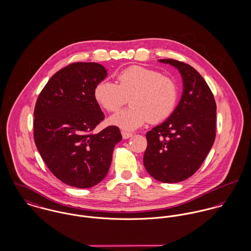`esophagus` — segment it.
<instances>
[{"label": "esophagus", "instance_id": "esophagus-1", "mask_svg": "<svg viewBox=\"0 0 251 251\" xmlns=\"http://www.w3.org/2000/svg\"><path fill=\"white\" fill-rule=\"evenodd\" d=\"M122 136H123L124 139H128V138H130L132 136V133L125 131V130H122Z\"/></svg>", "mask_w": 251, "mask_h": 251}]
</instances>
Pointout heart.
<instances>
[{"label": "heart", "mask_w": 251, "mask_h": 251, "mask_svg": "<svg viewBox=\"0 0 251 251\" xmlns=\"http://www.w3.org/2000/svg\"><path fill=\"white\" fill-rule=\"evenodd\" d=\"M117 85L107 80L95 88L97 101L116 112L129 99L130 106L113 115L109 122L126 130H133L147 122L159 123L167 119L177 104L179 90L176 82L155 70L132 66L117 75Z\"/></svg>", "instance_id": "obj_1"}]
</instances>
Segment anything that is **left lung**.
I'll list each match as a JSON object with an SVG mask.
<instances>
[{
  "mask_svg": "<svg viewBox=\"0 0 251 251\" xmlns=\"http://www.w3.org/2000/svg\"><path fill=\"white\" fill-rule=\"evenodd\" d=\"M158 62L179 71L183 89L169 118L147 132L144 166L153 179L172 183L192 176L211 151L216 104L208 84L191 66L172 59Z\"/></svg>",
  "mask_w": 251,
  "mask_h": 251,
  "instance_id": "left-lung-1",
  "label": "left lung"
}]
</instances>
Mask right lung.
Returning a JSON list of instances; mask_svg holds the SVG:
<instances>
[{"mask_svg": "<svg viewBox=\"0 0 251 251\" xmlns=\"http://www.w3.org/2000/svg\"><path fill=\"white\" fill-rule=\"evenodd\" d=\"M107 76L97 63H73L56 72L36 100L34 138L49 168L63 182L92 187L107 175L119 127L92 131L104 119L95 98V88Z\"/></svg>", "mask_w": 251, "mask_h": 251, "instance_id": "add662e5", "label": "right lung"}]
</instances>
